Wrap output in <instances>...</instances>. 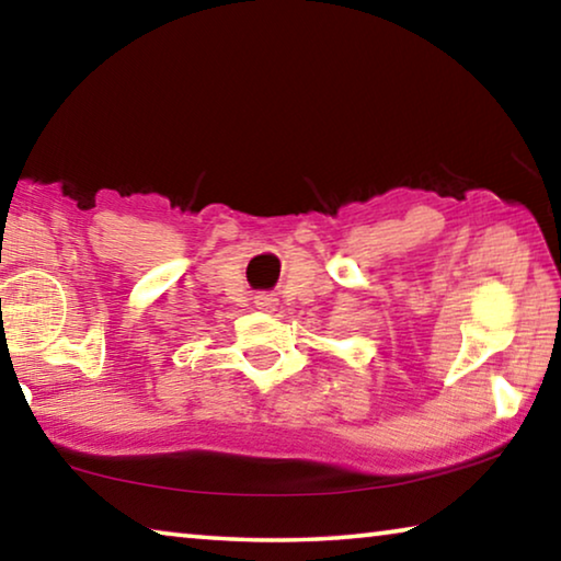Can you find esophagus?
Masks as SVG:
<instances>
[{
  "label": "esophagus",
  "instance_id": "obj_1",
  "mask_svg": "<svg viewBox=\"0 0 561 561\" xmlns=\"http://www.w3.org/2000/svg\"><path fill=\"white\" fill-rule=\"evenodd\" d=\"M277 304H279V299L267 291H260L257 297H254V307H257L260 311H274L277 309Z\"/></svg>",
  "mask_w": 561,
  "mask_h": 561
}]
</instances>
